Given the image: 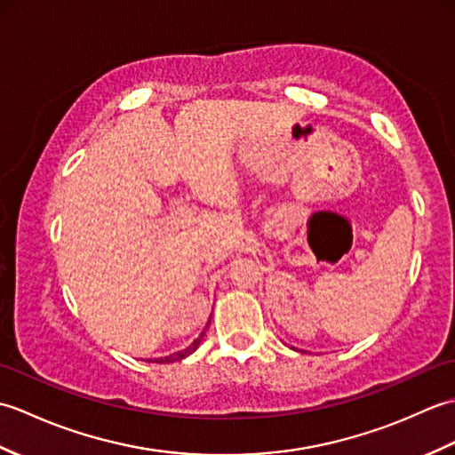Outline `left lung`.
<instances>
[{
  "label": "left lung",
  "instance_id": "obj_1",
  "mask_svg": "<svg viewBox=\"0 0 455 455\" xmlns=\"http://www.w3.org/2000/svg\"><path fill=\"white\" fill-rule=\"evenodd\" d=\"M293 350H295V347H293Z\"/></svg>",
  "mask_w": 455,
  "mask_h": 455
}]
</instances>
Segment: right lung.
Instances as JSON below:
<instances>
[{"mask_svg":"<svg viewBox=\"0 0 455 455\" xmlns=\"http://www.w3.org/2000/svg\"><path fill=\"white\" fill-rule=\"evenodd\" d=\"M211 323V321H209ZM205 328H209V324L205 326ZM203 336H205V331H203L196 340H193L186 350H181V352H176V354H170V355H164V357H154V360H147V362H152V363H172V362H178V360H183V357H188L189 354H193L199 347V344H201V340H203Z\"/></svg>","mask_w":455,"mask_h":455,"instance_id":"right-lung-1","label":"right lung"}]
</instances>
